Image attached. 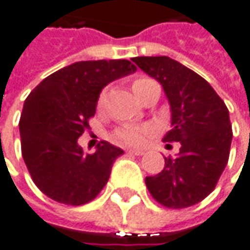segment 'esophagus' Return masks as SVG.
I'll return each instance as SVG.
<instances>
[{
	"mask_svg": "<svg viewBox=\"0 0 250 250\" xmlns=\"http://www.w3.org/2000/svg\"><path fill=\"white\" fill-rule=\"evenodd\" d=\"M146 151L143 149H127V154H131V155H144Z\"/></svg>",
	"mask_w": 250,
	"mask_h": 250,
	"instance_id": "obj_1",
	"label": "esophagus"
}]
</instances>
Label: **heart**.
Here are the masks:
<instances>
[{
  "label": "heart",
  "mask_w": 250,
  "mask_h": 250,
  "mask_svg": "<svg viewBox=\"0 0 250 250\" xmlns=\"http://www.w3.org/2000/svg\"><path fill=\"white\" fill-rule=\"evenodd\" d=\"M152 81L146 77H138L134 81L131 82V89L133 92L136 93V96H138V92L141 89V86H144L146 82ZM104 102V92L99 95L98 99V106L102 107ZM154 128L151 125H123L120 128L116 130L114 133V141L119 144L128 146H141L146 144V141L149 138V136L152 134Z\"/></svg>",
  "instance_id": "b5f03b06"
}]
</instances>
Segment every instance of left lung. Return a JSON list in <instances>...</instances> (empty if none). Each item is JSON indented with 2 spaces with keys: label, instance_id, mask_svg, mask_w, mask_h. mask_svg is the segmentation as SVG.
I'll use <instances>...</instances> for the list:
<instances>
[{
  "label": "left lung",
  "instance_id": "1",
  "mask_svg": "<svg viewBox=\"0 0 250 250\" xmlns=\"http://www.w3.org/2000/svg\"><path fill=\"white\" fill-rule=\"evenodd\" d=\"M133 61L167 93L173 127L164 141L180 143L178 158H165V168L146 178L148 191L167 208L194 206L215 189L228 164L232 141L228 109L208 82L178 61L167 56Z\"/></svg>",
  "mask_w": 250,
  "mask_h": 250
}]
</instances>
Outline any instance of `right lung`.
I'll return each instance as SVG.
<instances>
[{
    "mask_svg": "<svg viewBox=\"0 0 250 250\" xmlns=\"http://www.w3.org/2000/svg\"><path fill=\"white\" fill-rule=\"evenodd\" d=\"M128 60L78 61L49 75L29 93L19 120L22 157L47 197L68 206L92 201L107 183L123 149L101 141L93 154L78 146L89 128L99 93L134 72Z\"/></svg>",
    "mask_w": 250,
    "mask_h": 250,
    "instance_id": "obj_1",
    "label": "right lung"
}]
</instances>
